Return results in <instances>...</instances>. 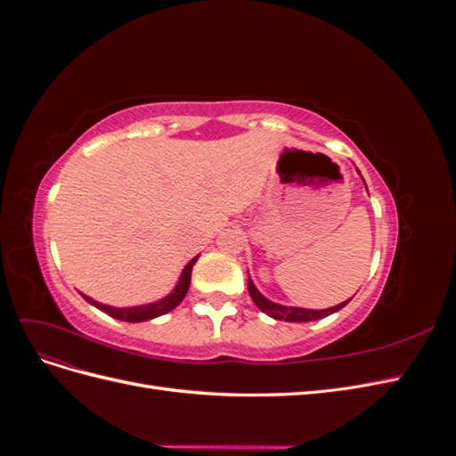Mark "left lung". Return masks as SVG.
I'll return each mask as SVG.
<instances>
[{
    "label": "left lung",
    "instance_id": "left-lung-1",
    "mask_svg": "<svg viewBox=\"0 0 456 456\" xmlns=\"http://www.w3.org/2000/svg\"><path fill=\"white\" fill-rule=\"evenodd\" d=\"M360 173V171H357ZM365 183V181H363ZM367 188V184H365ZM247 289H249V295L253 298L255 305L258 306L260 312H265L266 315L273 317V320H280V322H293V323H300V322H314V320H322V317H327L330 314L338 312L340 308H344L348 305L350 300L346 302H340V305L333 306V308H325V310H308V308H297V306H283L278 305V302H272L268 300L265 295H262L258 289L255 287L253 280L249 278L247 280Z\"/></svg>",
    "mask_w": 456,
    "mask_h": 456
}]
</instances>
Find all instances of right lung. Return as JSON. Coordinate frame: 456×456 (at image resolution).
I'll use <instances>...</instances> for the list:
<instances>
[{"label":"right lung","mask_w":456,"mask_h":456,"mask_svg":"<svg viewBox=\"0 0 456 456\" xmlns=\"http://www.w3.org/2000/svg\"><path fill=\"white\" fill-rule=\"evenodd\" d=\"M196 260H198V256L191 258V260L188 262V265L184 266V270H183V273H181V278H178L175 289H173V291H171L167 297H163V298H159V300H156V302H150V305L129 306V308H116V306L102 305V302H96V300H93L91 297H87V295H84V293H79V295L84 297V298L89 302V305H93L94 308H99L101 312H104V314H108V315L116 317V320H119V322H129V323L150 322V320H154V317H159V315H163V314H167V312L175 310L178 305H181L183 298H184L186 293H188L190 280H191V268H194Z\"/></svg>","instance_id":"add662e5"}]
</instances>
